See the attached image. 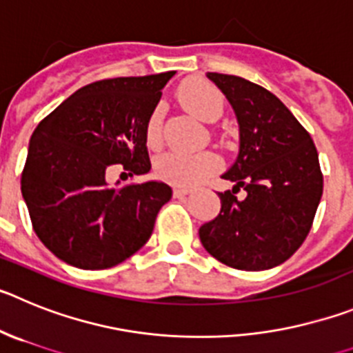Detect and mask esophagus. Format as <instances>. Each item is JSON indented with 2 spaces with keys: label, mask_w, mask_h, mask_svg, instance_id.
Listing matches in <instances>:
<instances>
[{
  "label": "esophagus",
  "mask_w": 353,
  "mask_h": 353,
  "mask_svg": "<svg viewBox=\"0 0 353 353\" xmlns=\"http://www.w3.org/2000/svg\"><path fill=\"white\" fill-rule=\"evenodd\" d=\"M190 190L188 188H183V186H176L174 188V196H184V195H188Z\"/></svg>",
  "instance_id": "obj_1"
}]
</instances>
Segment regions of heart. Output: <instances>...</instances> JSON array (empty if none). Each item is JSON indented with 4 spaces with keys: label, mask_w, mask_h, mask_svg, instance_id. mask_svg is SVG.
<instances>
[{
    "label": "heart",
    "mask_w": 353,
    "mask_h": 353,
    "mask_svg": "<svg viewBox=\"0 0 353 353\" xmlns=\"http://www.w3.org/2000/svg\"><path fill=\"white\" fill-rule=\"evenodd\" d=\"M179 100L193 116L202 121H214L223 110V97L214 85L205 81L184 82L177 91ZM161 135V109L151 112L145 125V137L151 145L160 142ZM220 165L218 157L212 153H184V151H170L154 161L157 174L163 181L177 184V186H193L214 172Z\"/></svg>",
    "instance_id": "heart-1"
}]
</instances>
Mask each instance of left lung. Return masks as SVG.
I'll return each mask as SVG.
<instances>
[{"mask_svg":"<svg viewBox=\"0 0 353 353\" xmlns=\"http://www.w3.org/2000/svg\"><path fill=\"white\" fill-rule=\"evenodd\" d=\"M236 112L239 154L218 193L220 214L199 228L202 246L241 271H263L290 259L306 239L322 199L323 177L310 133L283 101L236 75L209 72ZM243 188L247 196L235 193Z\"/></svg>","mask_w":353,"mask_h":353,"instance_id":"left-lung-1","label":"left lung"}]
</instances>
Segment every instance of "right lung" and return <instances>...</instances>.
Returning <instances> with one entry per match:
<instances>
[{"instance_id": "obj_1", "label": "right lung", "mask_w": 353, "mask_h": 353, "mask_svg": "<svg viewBox=\"0 0 353 353\" xmlns=\"http://www.w3.org/2000/svg\"><path fill=\"white\" fill-rule=\"evenodd\" d=\"M174 74L84 85L31 135L22 196L37 236L63 262L88 271L112 268L153 234L172 188L161 181L114 188L107 176L117 163L128 176L151 170L145 125Z\"/></svg>"}]
</instances>
